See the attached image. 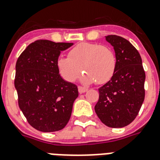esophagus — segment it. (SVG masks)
I'll return each mask as SVG.
<instances>
[{
  "instance_id": "obj_1",
  "label": "esophagus",
  "mask_w": 160,
  "mask_h": 160,
  "mask_svg": "<svg viewBox=\"0 0 160 160\" xmlns=\"http://www.w3.org/2000/svg\"><path fill=\"white\" fill-rule=\"evenodd\" d=\"M88 89L86 88V87H78V92L80 94H83V93L87 92Z\"/></svg>"
}]
</instances>
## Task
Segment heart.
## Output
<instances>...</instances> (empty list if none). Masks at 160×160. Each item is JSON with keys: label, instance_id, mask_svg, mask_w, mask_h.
<instances>
[{"label": "heart", "instance_id": "1", "mask_svg": "<svg viewBox=\"0 0 160 160\" xmlns=\"http://www.w3.org/2000/svg\"><path fill=\"white\" fill-rule=\"evenodd\" d=\"M59 73L70 82H75L82 73L83 82L105 84L115 73L117 61L115 53L108 46L100 44L82 42L73 46L68 58L58 60Z\"/></svg>", "mask_w": 160, "mask_h": 160}]
</instances>
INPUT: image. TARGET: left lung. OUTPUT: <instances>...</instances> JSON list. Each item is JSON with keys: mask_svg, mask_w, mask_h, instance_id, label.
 <instances>
[{"mask_svg": "<svg viewBox=\"0 0 160 160\" xmlns=\"http://www.w3.org/2000/svg\"><path fill=\"white\" fill-rule=\"evenodd\" d=\"M105 38L114 47L117 66L112 78L98 89L94 111L109 128H123L136 118L142 107L146 75L140 54L129 41L117 35Z\"/></svg>", "mask_w": 160, "mask_h": 160, "instance_id": "left-lung-1", "label": "left lung"}]
</instances>
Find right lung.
Returning a JSON list of instances; mask_svg holds the SVG:
<instances>
[{
	"label": "right lung",
	"instance_id": "add662e5",
	"mask_svg": "<svg viewBox=\"0 0 160 160\" xmlns=\"http://www.w3.org/2000/svg\"><path fill=\"white\" fill-rule=\"evenodd\" d=\"M73 45L35 41L17 61L14 86L18 105L28 122L38 131H60L71 116L78 87L61 77L57 62L61 52Z\"/></svg>",
	"mask_w": 160,
	"mask_h": 160
}]
</instances>
